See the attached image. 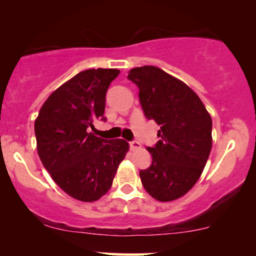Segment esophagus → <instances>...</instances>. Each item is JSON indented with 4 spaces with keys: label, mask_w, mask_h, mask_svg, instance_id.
<instances>
[{
    "label": "esophagus",
    "mask_w": 256,
    "mask_h": 256,
    "mask_svg": "<svg viewBox=\"0 0 256 256\" xmlns=\"http://www.w3.org/2000/svg\"><path fill=\"white\" fill-rule=\"evenodd\" d=\"M129 146H130L132 150H138L141 148V144H140V142L138 141H130L129 142Z\"/></svg>",
    "instance_id": "esophagus-1"
}]
</instances>
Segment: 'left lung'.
<instances>
[{"label":"left lung","instance_id":"1","mask_svg":"<svg viewBox=\"0 0 256 256\" xmlns=\"http://www.w3.org/2000/svg\"><path fill=\"white\" fill-rule=\"evenodd\" d=\"M127 78L140 90L144 116L160 126V140L146 146L152 160L140 171L142 185L157 200H174L204 170L212 148V118L197 94L163 70L135 68Z\"/></svg>","mask_w":256,"mask_h":256}]
</instances>
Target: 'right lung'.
Returning <instances> with one entry per match:
<instances>
[{
    "label": "right lung",
    "instance_id": "add662e5",
    "mask_svg": "<svg viewBox=\"0 0 256 256\" xmlns=\"http://www.w3.org/2000/svg\"><path fill=\"white\" fill-rule=\"evenodd\" d=\"M120 71L86 70L54 90L34 121L37 150L59 188L82 202H96L110 190L129 146L122 138L90 132L104 116L106 93Z\"/></svg>",
    "mask_w": 256,
    "mask_h": 256
}]
</instances>
